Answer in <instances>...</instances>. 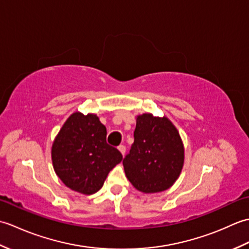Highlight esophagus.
<instances>
[{"label": "esophagus", "mask_w": 249, "mask_h": 249, "mask_svg": "<svg viewBox=\"0 0 249 249\" xmlns=\"http://www.w3.org/2000/svg\"><path fill=\"white\" fill-rule=\"evenodd\" d=\"M118 149H119V151L121 152V154H122V155H124V154H125V152H126V147H125V145H119V146H118Z\"/></svg>", "instance_id": "esophagus-1"}]
</instances>
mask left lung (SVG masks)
I'll use <instances>...</instances> for the list:
<instances>
[{"label":"left lung","mask_w":249,"mask_h":249,"mask_svg":"<svg viewBox=\"0 0 249 249\" xmlns=\"http://www.w3.org/2000/svg\"><path fill=\"white\" fill-rule=\"evenodd\" d=\"M134 143L123 160L126 178L139 192L170 188L184 165V145L176 126L166 116H137Z\"/></svg>","instance_id":"left-lung-1"}]
</instances>
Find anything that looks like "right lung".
<instances>
[{
  "label": "right lung",
  "instance_id": "add662e5",
  "mask_svg": "<svg viewBox=\"0 0 249 249\" xmlns=\"http://www.w3.org/2000/svg\"><path fill=\"white\" fill-rule=\"evenodd\" d=\"M106 137L107 129L96 114L75 112L66 120L52 144L51 158L56 176L68 188L95 194L123 160Z\"/></svg>",
  "mask_w": 249,
  "mask_h": 249
}]
</instances>
